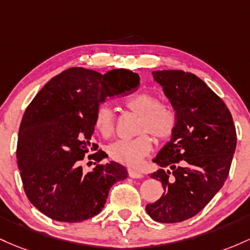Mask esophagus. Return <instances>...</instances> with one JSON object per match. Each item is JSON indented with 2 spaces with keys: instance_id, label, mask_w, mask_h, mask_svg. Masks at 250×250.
<instances>
[{
  "instance_id": "obj_1",
  "label": "esophagus",
  "mask_w": 250,
  "mask_h": 250,
  "mask_svg": "<svg viewBox=\"0 0 250 250\" xmlns=\"http://www.w3.org/2000/svg\"><path fill=\"white\" fill-rule=\"evenodd\" d=\"M127 172H128V176H130L131 178H143V177H144V175H143L140 171H137V170H133V169H128Z\"/></svg>"
}]
</instances>
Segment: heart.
<instances>
[{
    "label": "heart",
    "mask_w": 250,
    "mask_h": 250,
    "mask_svg": "<svg viewBox=\"0 0 250 250\" xmlns=\"http://www.w3.org/2000/svg\"><path fill=\"white\" fill-rule=\"evenodd\" d=\"M157 103L155 95L147 92L131 95L125 100L127 110L139 116L137 132L140 134L133 139H120L108 145L107 153L111 159L127 167H137L152 150V139L145 132L151 133L159 140L169 138L173 133L177 125L175 110L169 105ZM94 126L105 138L114 133L116 118L110 106L102 104L97 108Z\"/></svg>",
    "instance_id": "1"
}]
</instances>
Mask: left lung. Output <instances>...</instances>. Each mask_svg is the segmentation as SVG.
<instances>
[{"instance_id":"left-lung-1","label":"left lung","mask_w":250,"mask_h":250,"mask_svg":"<svg viewBox=\"0 0 250 250\" xmlns=\"http://www.w3.org/2000/svg\"><path fill=\"white\" fill-rule=\"evenodd\" d=\"M152 75L172 105L177 125L153 158L161 169L151 177L161 182L164 192L146 211L157 222H182L197 215L223 187L236 130L223 100L195 74L164 69Z\"/></svg>"}]
</instances>
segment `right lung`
<instances>
[{"label":"right lung","mask_w":250,"mask_h":250,"mask_svg":"<svg viewBox=\"0 0 250 250\" xmlns=\"http://www.w3.org/2000/svg\"><path fill=\"white\" fill-rule=\"evenodd\" d=\"M139 75L128 69L105 74L72 67L52 78L24 112L19 130L18 167L28 200L52 220L75 223L102 211L111 187L127 178L113 161L85 173L81 161L91 144L94 116L107 97L130 92ZM100 162L107 155L94 153Z\"/></svg>","instance_id":"right-lung-1"}]
</instances>
